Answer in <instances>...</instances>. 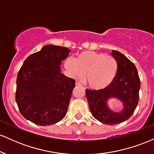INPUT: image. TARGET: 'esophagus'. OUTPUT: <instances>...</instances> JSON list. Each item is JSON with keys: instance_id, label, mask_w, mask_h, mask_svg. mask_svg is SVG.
<instances>
[{"instance_id": "1", "label": "esophagus", "mask_w": 154, "mask_h": 154, "mask_svg": "<svg viewBox=\"0 0 154 154\" xmlns=\"http://www.w3.org/2000/svg\"><path fill=\"white\" fill-rule=\"evenodd\" d=\"M75 85H81V83H80V82H79V81L76 80L75 81Z\"/></svg>"}]
</instances>
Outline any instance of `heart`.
Instances as JSON below:
<instances>
[{"instance_id": "obj_1", "label": "heart", "mask_w": 154, "mask_h": 154, "mask_svg": "<svg viewBox=\"0 0 154 154\" xmlns=\"http://www.w3.org/2000/svg\"><path fill=\"white\" fill-rule=\"evenodd\" d=\"M64 66L74 78H81L85 74L86 82L95 90L110 85L118 70L117 61L113 56L90 51L79 53L75 60L68 58Z\"/></svg>"}]
</instances>
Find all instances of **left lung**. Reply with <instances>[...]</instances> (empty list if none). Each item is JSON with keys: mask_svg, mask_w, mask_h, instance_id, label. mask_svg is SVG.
<instances>
[{"mask_svg": "<svg viewBox=\"0 0 154 154\" xmlns=\"http://www.w3.org/2000/svg\"><path fill=\"white\" fill-rule=\"evenodd\" d=\"M111 55L118 63L117 73L113 82L104 89L86 90L92 115L100 122L109 125L122 122L132 115L138 103L140 88L138 72L134 63L117 51H112ZM111 97L123 102L122 111L116 113L108 109L106 101Z\"/></svg>", "mask_w": 154, "mask_h": 154, "instance_id": "8db88e82", "label": "left lung"}]
</instances>
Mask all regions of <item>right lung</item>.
Returning a JSON list of instances; mask_svg holds the SVG:
<instances>
[{
    "instance_id": "right-lung-1",
    "label": "right lung",
    "mask_w": 154,
    "mask_h": 154,
    "mask_svg": "<svg viewBox=\"0 0 154 154\" xmlns=\"http://www.w3.org/2000/svg\"><path fill=\"white\" fill-rule=\"evenodd\" d=\"M69 52L48 45L24 61L17 75L15 98L25 119L46 126L66 115L75 80L61 74L60 65Z\"/></svg>"
}]
</instances>
